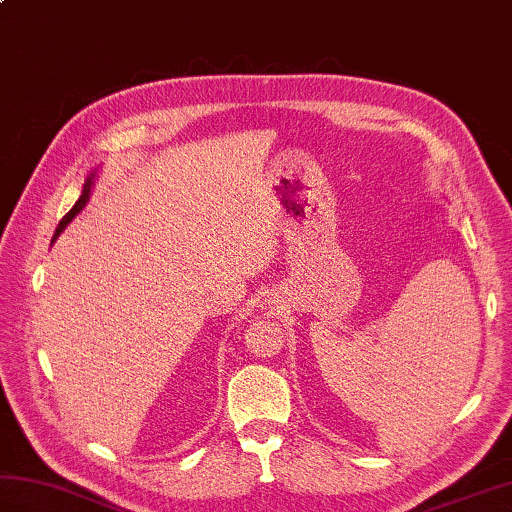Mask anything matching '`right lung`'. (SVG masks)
<instances>
[{"label":"right lung","instance_id":"add662e5","mask_svg":"<svg viewBox=\"0 0 512 512\" xmlns=\"http://www.w3.org/2000/svg\"><path fill=\"white\" fill-rule=\"evenodd\" d=\"M90 189H92V178H88V182H85V187H83V193H81V198L79 200H76V204L72 206V209H70V213L68 215H63V220L59 222V226H57V231H54V237H52V242H54V239H57L61 233H63V228L65 226H68L70 222H72V217L76 215V213H79L81 209H83V206H85V202H88V198H90Z\"/></svg>","mask_w":512,"mask_h":512}]
</instances>
